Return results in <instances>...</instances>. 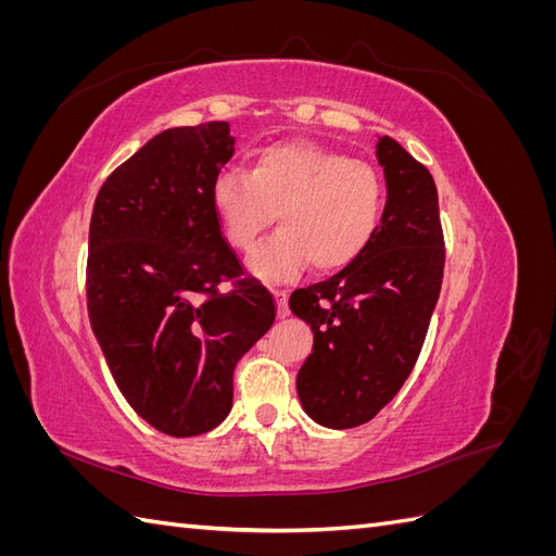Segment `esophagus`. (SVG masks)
<instances>
[{"instance_id":"34e87169","label":"esophagus","mask_w":556,"mask_h":556,"mask_svg":"<svg viewBox=\"0 0 556 556\" xmlns=\"http://www.w3.org/2000/svg\"><path fill=\"white\" fill-rule=\"evenodd\" d=\"M274 296H276V306H278V317H288V315H290L288 294L280 292V290H276V292H274Z\"/></svg>"}]
</instances>
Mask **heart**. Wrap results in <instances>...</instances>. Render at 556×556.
I'll return each mask as SVG.
<instances>
[{
    "label": "heart",
    "instance_id": "1",
    "mask_svg": "<svg viewBox=\"0 0 556 556\" xmlns=\"http://www.w3.org/2000/svg\"><path fill=\"white\" fill-rule=\"evenodd\" d=\"M211 204L227 243L241 252L260 243L276 213L280 231L248 268L264 280H285L308 264L331 274L355 262L376 237L384 185L364 162L311 141H285L260 150L250 174L217 176Z\"/></svg>",
    "mask_w": 556,
    "mask_h": 556
}]
</instances>
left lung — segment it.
Listing matches in <instances>:
<instances>
[{
	"mask_svg": "<svg viewBox=\"0 0 556 556\" xmlns=\"http://www.w3.org/2000/svg\"><path fill=\"white\" fill-rule=\"evenodd\" d=\"M376 157L387 188L376 237L343 271L290 296V311L313 331L296 394L327 429L359 427L394 399L422 350L443 282L431 174L392 137L378 139Z\"/></svg>",
	"mask_w": 556,
	"mask_h": 556,
	"instance_id": "8db88e82",
	"label": "left lung"
}]
</instances>
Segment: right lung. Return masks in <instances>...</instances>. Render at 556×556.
Masks as SVG:
<instances>
[{"label":"right lung","instance_id":"obj_1","mask_svg":"<svg viewBox=\"0 0 556 556\" xmlns=\"http://www.w3.org/2000/svg\"><path fill=\"white\" fill-rule=\"evenodd\" d=\"M233 155L227 123L164 129L106 178L90 220L88 315L111 376L150 427L176 439L231 410L233 368L276 308L223 239L211 188Z\"/></svg>","mask_w":556,"mask_h":556}]
</instances>
